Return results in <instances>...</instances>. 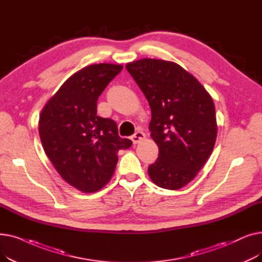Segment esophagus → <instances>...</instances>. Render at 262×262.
Segmentation results:
<instances>
[{"label": "esophagus", "instance_id": "obj_1", "mask_svg": "<svg viewBox=\"0 0 262 262\" xmlns=\"http://www.w3.org/2000/svg\"><path fill=\"white\" fill-rule=\"evenodd\" d=\"M145 138V135H144V133H142L141 130H137L132 137H130V139H132V141H133V143L134 144H137V143H139L141 140H143Z\"/></svg>", "mask_w": 262, "mask_h": 262}]
</instances>
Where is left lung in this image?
<instances>
[{
	"mask_svg": "<svg viewBox=\"0 0 262 262\" xmlns=\"http://www.w3.org/2000/svg\"><path fill=\"white\" fill-rule=\"evenodd\" d=\"M125 68L152 110L148 128L159 154L148 166L150 180L163 189H181L212 153L217 129L212 98L175 62L144 58Z\"/></svg>",
	"mask_w": 262,
	"mask_h": 262,
	"instance_id": "obj_1",
	"label": "left lung"
}]
</instances>
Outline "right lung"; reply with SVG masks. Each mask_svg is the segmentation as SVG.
Listing matches in <instances>:
<instances>
[{
    "instance_id": "right-lung-1",
    "label": "right lung",
    "mask_w": 262,
    "mask_h": 262,
    "mask_svg": "<svg viewBox=\"0 0 262 262\" xmlns=\"http://www.w3.org/2000/svg\"><path fill=\"white\" fill-rule=\"evenodd\" d=\"M122 69L113 63L81 69L41 112L39 135L45 152L63 180L79 191L103 188L114 175L118 150L133 144L119 136L114 120L96 115L99 96Z\"/></svg>"
}]
</instances>
